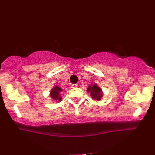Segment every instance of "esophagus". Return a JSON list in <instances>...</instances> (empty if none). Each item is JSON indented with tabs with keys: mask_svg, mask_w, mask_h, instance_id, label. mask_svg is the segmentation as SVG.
<instances>
[{
	"mask_svg": "<svg viewBox=\"0 0 155 155\" xmlns=\"http://www.w3.org/2000/svg\"><path fill=\"white\" fill-rule=\"evenodd\" d=\"M71 87H72V88H76V87H78V84H72Z\"/></svg>",
	"mask_w": 155,
	"mask_h": 155,
	"instance_id": "esophagus-1",
	"label": "esophagus"
}]
</instances>
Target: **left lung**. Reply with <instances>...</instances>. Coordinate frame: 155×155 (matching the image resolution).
<instances>
[{
    "label": "left lung",
    "mask_w": 155,
    "mask_h": 155,
    "mask_svg": "<svg viewBox=\"0 0 155 155\" xmlns=\"http://www.w3.org/2000/svg\"><path fill=\"white\" fill-rule=\"evenodd\" d=\"M87 92H90V95L92 96V99H94L96 101H100L103 94L102 92V89L96 84H92V85L88 86Z\"/></svg>",
    "instance_id": "8db88e82"
}]
</instances>
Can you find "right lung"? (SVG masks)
<instances>
[{
	"instance_id": "1",
	"label": "right lung",
	"mask_w": 155,
	"mask_h": 155,
	"mask_svg": "<svg viewBox=\"0 0 155 155\" xmlns=\"http://www.w3.org/2000/svg\"><path fill=\"white\" fill-rule=\"evenodd\" d=\"M62 91L63 90L61 89L60 87L55 86L51 90V92H50L51 97L53 99V100L57 101V102L61 101L62 100V98H61V93Z\"/></svg>"
}]
</instances>
